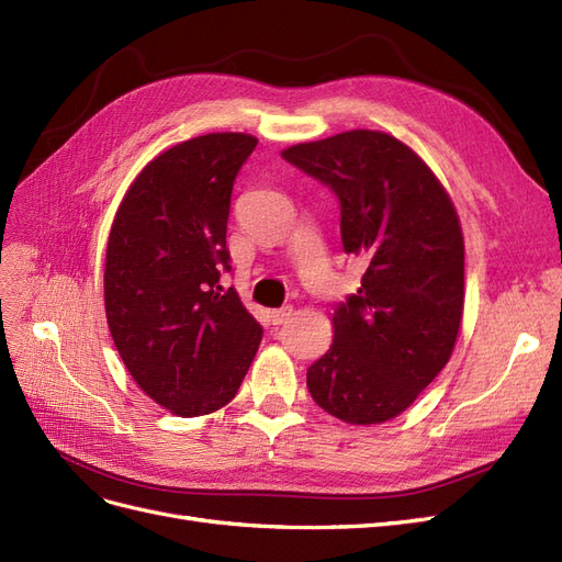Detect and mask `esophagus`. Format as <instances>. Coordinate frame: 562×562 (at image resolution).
<instances>
[{
  "mask_svg": "<svg viewBox=\"0 0 562 562\" xmlns=\"http://www.w3.org/2000/svg\"><path fill=\"white\" fill-rule=\"evenodd\" d=\"M292 313H294L292 305L278 307V311H270V322H273V324H282V322H286L289 317H292Z\"/></svg>",
  "mask_w": 562,
  "mask_h": 562,
  "instance_id": "esophagus-1",
  "label": "esophagus"
}]
</instances>
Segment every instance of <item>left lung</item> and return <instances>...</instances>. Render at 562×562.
<instances>
[{
  "label": "left lung",
  "instance_id": "8db88e82",
  "mask_svg": "<svg viewBox=\"0 0 562 562\" xmlns=\"http://www.w3.org/2000/svg\"><path fill=\"white\" fill-rule=\"evenodd\" d=\"M340 205L346 255L367 261L336 305L334 342L307 369V392L350 425L406 411L448 364L464 305L458 212L423 158L378 131H350L282 151Z\"/></svg>",
  "mask_w": 562,
  "mask_h": 562
}]
</instances>
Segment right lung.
Wrapping results in <instances>:
<instances>
[{"mask_svg":"<svg viewBox=\"0 0 562 562\" xmlns=\"http://www.w3.org/2000/svg\"><path fill=\"white\" fill-rule=\"evenodd\" d=\"M257 137L212 133L156 156L112 224L104 311L135 383L182 418L226 406L263 336L231 273L233 182Z\"/></svg>","mask_w":562,"mask_h":562,"instance_id":"add662e5","label":"right lung"}]
</instances>
